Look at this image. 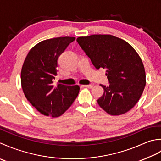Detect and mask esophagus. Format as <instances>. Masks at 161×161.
<instances>
[{"label": "esophagus", "mask_w": 161, "mask_h": 161, "mask_svg": "<svg viewBox=\"0 0 161 161\" xmlns=\"http://www.w3.org/2000/svg\"><path fill=\"white\" fill-rule=\"evenodd\" d=\"M83 87H87V88H90V89H91V88H92L94 87V85H83Z\"/></svg>", "instance_id": "34e87169"}]
</instances>
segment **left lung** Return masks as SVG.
<instances>
[{
	"label": "left lung",
	"instance_id": "obj_1",
	"mask_svg": "<svg viewBox=\"0 0 161 161\" xmlns=\"http://www.w3.org/2000/svg\"><path fill=\"white\" fill-rule=\"evenodd\" d=\"M76 41L94 66L106 69L108 87L98 104L110 115H120L132 109L146 85L145 67L140 55L124 39L111 35H92Z\"/></svg>",
	"mask_w": 161,
	"mask_h": 161
}]
</instances>
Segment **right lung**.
Listing matches in <instances>:
<instances>
[{"label":"right lung","mask_w":161,"mask_h":161,"mask_svg":"<svg viewBox=\"0 0 161 161\" xmlns=\"http://www.w3.org/2000/svg\"><path fill=\"white\" fill-rule=\"evenodd\" d=\"M74 37H60L39 42L26 56L21 72V83L27 100L41 114L61 116L79 92L78 85H53L57 74L58 59Z\"/></svg>","instance_id":"obj_1"}]
</instances>
